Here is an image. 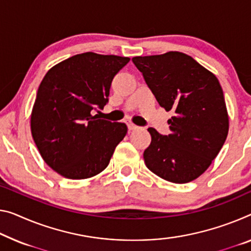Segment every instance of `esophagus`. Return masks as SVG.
Segmentation results:
<instances>
[{"label":"esophagus","instance_id":"esophagus-1","mask_svg":"<svg viewBox=\"0 0 251 251\" xmlns=\"http://www.w3.org/2000/svg\"><path fill=\"white\" fill-rule=\"evenodd\" d=\"M128 128H129V130H136V129L139 128V126H136V125H133L132 122H128Z\"/></svg>","mask_w":251,"mask_h":251}]
</instances>
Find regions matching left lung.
Returning <instances> with one entry per match:
<instances>
[{
    "label": "left lung",
    "instance_id": "obj_1",
    "mask_svg": "<svg viewBox=\"0 0 251 251\" xmlns=\"http://www.w3.org/2000/svg\"><path fill=\"white\" fill-rule=\"evenodd\" d=\"M132 61L159 105L174 113L168 136L148 129L151 144L144 152L146 166L172 183L198 178L228 136L229 118L218 78L183 52L133 57Z\"/></svg>",
    "mask_w": 251,
    "mask_h": 251
}]
</instances>
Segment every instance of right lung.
<instances>
[{
	"label": "right lung",
	"mask_w": 251,
	"mask_h": 251,
	"mask_svg": "<svg viewBox=\"0 0 251 251\" xmlns=\"http://www.w3.org/2000/svg\"><path fill=\"white\" fill-rule=\"evenodd\" d=\"M128 57L84 52L49 69L37 92L31 132L49 167L71 179L98 175L126 137L125 123L100 119Z\"/></svg>",
	"instance_id": "1"
}]
</instances>
